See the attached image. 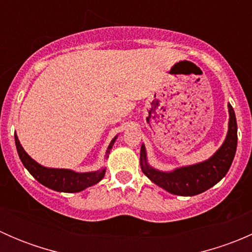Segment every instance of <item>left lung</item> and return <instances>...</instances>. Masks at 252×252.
Wrapping results in <instances>:
<instances>
[{
	"label": "left lung",
	"instance_id": "obj_1",
	"mask_svg": "<svg viewBox=\"0 0 252 252\" xmlns=\"http://www.w3.org/2000/svg\"><path fill=\"white\" fill-rule=\"evenodd\" d=\"M228 112L229 123L225 140L210 158L191 166L179 167L172 172H162L147 163L146 149L142 144L140 150L142 173L159 188L179 196H194L217 184L229 171L238 144V126L234 110L230 103H228Z\"/></svg>",
	"mask_w": 252,
	"mask_h": 252
}]
</instances>
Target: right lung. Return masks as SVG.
Instances as JSON below:
<instances>
[{
    "label": "right lung",
    "mask_w": 252,
    "mask_h": 252,
    "mask_svg": "<svg viewBox=\"0 0 252 252\" xmlns=\"http://www.w3.org/2000/svg\"><path fill=\"white\" fill-rule=\"evenodd\" d=\"M116 139L117 136H114L110 142V145H108L107 151H106V158L110 155V151ZM14 140H16L17 151L22 163L24 164L25 168L29 171V173L37 182L47 187L48 189H52L55 191L60 192H79L85 190L86 188L97 184L105 177L106 168L98 169V171L95 172H85V173H79V172H74L72 169L47 168V167H44L40 163H37L35 159H32L25 152V150L20 145L19 139H18L16 134H14Z\"/></svg>",
    "instance_id": "add662e5"
}]
</instances>
